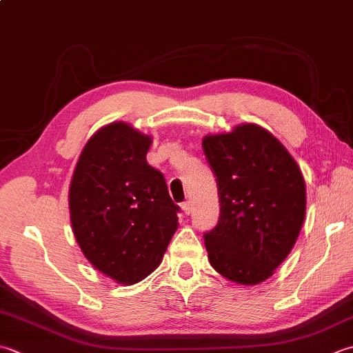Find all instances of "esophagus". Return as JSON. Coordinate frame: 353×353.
Wrapping results in <instances>:
<instances>
[{"instance_id": "obj_1", "label": "esophagus", "mask_w": 353, "mask_h": 353, "mask_svg": "<svg viewBox=\"0 0 353 353\" xmlns=\"http://www.w3.org/2000/svg\"><path fill=\"white\" fill-rule=\"evenodd\" d=\"M182 210H183L185 214H190V212H191V210H192L191 200H185V202L182 203Z\"/></svg>"}]
</instances>
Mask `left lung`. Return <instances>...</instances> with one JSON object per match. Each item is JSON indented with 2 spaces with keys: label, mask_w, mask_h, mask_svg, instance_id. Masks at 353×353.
<instances>
[{
  "label": "left lung",
  "mask_w": 353,
  "mask_h": 353,
  "mask_svg": "<svg viewBox=\"0 0 353 353\" xmlns=\"http://www.w3.org/2000/svg\"><path fill=\"white\" fill-rule=\"evenodd\" d=\"M203 153L219 191L220 217L203 234L211 266L240 285L269 279L288 257L306 214L299 165L254 123L206 136Z\"/></svg>",
  "instance_id": "8db88e82"
}]
</instances>
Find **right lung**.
<instances>
[{
	"label": "right lung",
	"instance_id": "1",
	"mask_svg": "<svg viewBox=\"0 0 353 353\" xmlns=\"http://www.w3.org/2000/svg\"><path fill=\"white\" fill-rule=\"evenodd\" d=\"M151 137L128 123L101 128L82 150L70 185L76 241L98 271L121 285L161 265L177 230L163 174L147 162Z\"/></svg>",
	"mask_w": 353,
	"mask_h": 353
}]
</instances>
